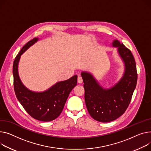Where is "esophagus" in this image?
Returning <instances> with one entry per match:
<instances>
[{
  "instance_id": "1",
  "label": "esophagus",
  "mask_w": 151,
  "mask_h": 151,
  "mask_svg": "<svg viewBox=\"0 0 151 151\" xmlns=\"http://www.w3.org/2000/svg\"><path fill=\"white\" fill-rule=\"evenodd\" d=\"M78 83L79 84H81L83 83V78L81 76H78Z\"/></svg>"
}]
</instances>
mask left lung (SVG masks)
<instances>
[{
  "label": "left lung",
  "instance_id": "obj_1",
  "mask_svg": "<svg viewBox=\"0 0 151 151\" xmlns=\"http://www.w3.org/2000/svg\"><path fill=\"white\" fill-rule=\"evenodd\" d=\"M112 47L117 48L118 53L124 64L123 75L116 84L104 88L90 73H81L88 112L94 119L103 123L112 122L125 112L137 82L136 64L130 50L117 39L114 40Z\"/></svg>",
  "mask_w": 151,
  "mask_h": 151
}]
</instances>
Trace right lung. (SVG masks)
I'll return each mask as SVG.
<instances>
[{"mask_svg": "<svg viewBox=\"0 0 151 151\" xmlns=\"http://www.w3.org/2000/svg\"><path fill=\"white\" fill-rule=\"evenodd\" d=\"M39 40L38 37L27 42L16 56L13 66L14 88L16 97L33 118L42 122H50L61 114L68 96L77 84V75L65 81L56 83L45 91L36 92L27 88L22 83L18 73L21 56Z\"/></svg>", "mask_w": 151, "mask_h": 151, "instance_id": "add662e5", "label": "right lung"}]
</instances>
